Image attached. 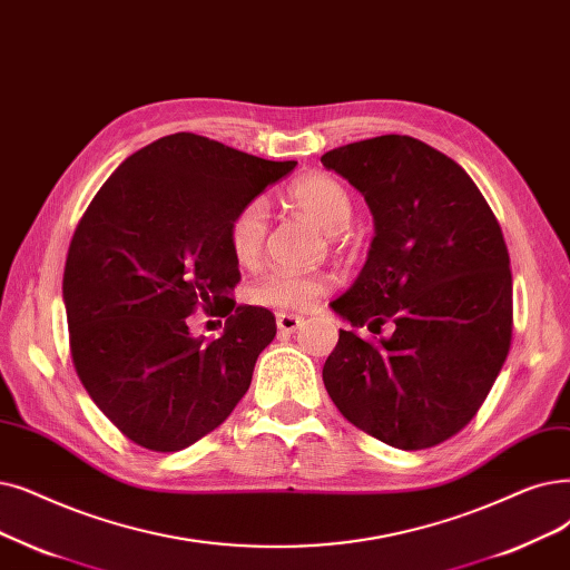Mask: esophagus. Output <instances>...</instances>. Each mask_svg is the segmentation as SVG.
<instances>
[{
  "label": "esophagus",
  "instance_id": "esophagus-1",
  "mask_svg": "<svg viewBox=\"0 0 570 570\" xmlns=\"http://www.w3.org/2000/svg\"><path fill=\"white\" fill-rule=\"evenodd\" d=\"M303 326V316L301 314H293V312H279L277 314V328H279V333H286V335H291V333H295Z\"/></svg>",
  "mask_w": 570,
  "mask_h": 570
}]
</instances>
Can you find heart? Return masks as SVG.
I'll use <instances>...</instances> for the list:
<instances>
[{"mask_svg": "<svg viewBox=\"0 0 570 570\" xmlns=\"http://www.w3.org/2000/svg\"><path fill=\"white\" fill-rule=\"evenodd\" d=\"M288 203L309 216L326 235L346 230L354 216L352 197L340 181L328 175L301 177L288 188ZM267 235V207L263 200L246 205L230 226V252L239 265H254L261 258L263 242ZM333 288V277L326 272H269L256 286L249 298L256 305L275 309H309L321 295Z\"/></svg>", "mask_w": 570, "mask_h": 570, "instance_id": "obj_1", "label": "heart"}]
</instances>
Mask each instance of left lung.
I'll use <instances>...</instances> for the list:
<instances>
[{
  "mask_svg": "<svg viewBox=\"0 0 570 570\" xmlns=\"http://www.w3.org/2000/svg\"><path fill=\"white\" fill-rule=\"evenodd\" d=\"M373 214L375 237L331 309L340 331L326 391L354 426L399 450L459 433L484 403L512 337V272L497 216L452 158L405 135L321 156ZM377 343L357 335L379 332Z\"/></svg>",
  "mask_w": 570,
  "mask_h": 570,
  "instance_id": "left-lung-1",
  "label": "left lung"
}]
</instances>
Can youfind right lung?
<instances>
[{"mask_svg":"<svg viewBox=\"0 0 570 570\" xmlns=\"http://www.w3.org/2000/svg\"><path fill=\"white\" fill-rule=\"evenodd\" d=\"M295 160H263L177 132L122 160L69 244L62 298L71 358L95 405L132 442L179 452L249 391L277 333L265 307L235 305V216ZM197 308L226 315L191 333Z\"/></svg>","mask_w":570,"mask_h":570,"instance_id":"right-lung-1","label":"right lung"}]
</instances>
